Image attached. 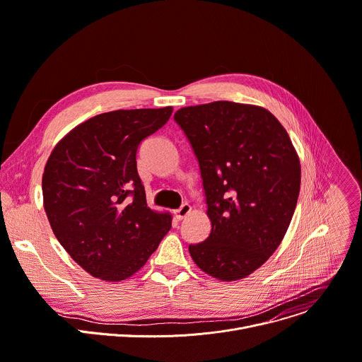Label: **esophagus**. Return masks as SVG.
Segmentation results:
<instances>
[{
	"label": "esophagus",
	"mask_w": 362,
	"mask_h": 362,
	"mask_svg": "<svg viewBox=\"0 0 362 362\" xmlns=\"http://www.w3.org/2000/svg\"><path fill=\"white\" fill-rule=\"evenodd\" d=\"M190 211H192V206H190L189 204H183L179 209H176V211H175V216L180 221V219L186 218V216L190 214Z\"/></svg>",
	"instance_id": "obj_1"
}]
</instances>
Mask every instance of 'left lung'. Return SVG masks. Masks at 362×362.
I'll return each instance as SVG.
<instances>
[{"label":"left lung","mask_w":362,"mask_h":362,"mask_svg":"<svg viewBox=\"0 0 362 362\" xmlns=\"http://www.w3.org/2000/svg\"><path fill=\"white\" fill-rule=\"evenodd\" d=\"M198 158L209 237L190 244L201 270L240 280L280 245L298 204L300 161L287 131L267 110L229 101L175 114Z\"/></svg>","instance_id":"left-lung-1"}]
</instances>
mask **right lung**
<instances>
[{
  "label": "right lung",
  "instance_id": "1",
  "mask_svg": "<svg viewBox=\"0 0 362 362\" xmlns=\"http://www.w3.org/2000/svg\"><path fill=\"white\" fill-rule=\"evenodd\" d=\"M172 112L166 107L100 114L64 136L46 163L42 189L53 234L93 277L133 276L169 233L172 216L147 206L137 150Z\"/></svg>",
  "mask_w": 362,
  "mask_h": 362
}]
</instances>
